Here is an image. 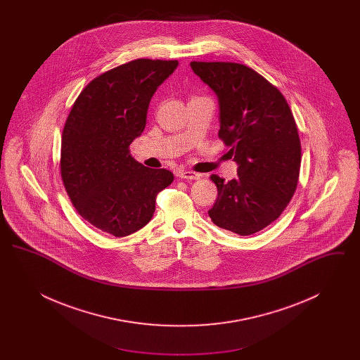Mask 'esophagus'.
<instances>
[{
	"mask_svg": "<svg viewBox=\"0 0 360 360\" xmlns=\"http://www.w3.org/2000/svg\"><path fill=\"white\" fill-rule=\"evenodd\" d=\"M178 176H179L181 179H188V181H195V179H200V178H201V174L193 172H179V174H178Z\"/></svg>",
	"mask_w": 360,
	"mask_h": 360,
	"instance_id": "esophagus-1",
	"label": "esophagus"
}]
</instances>
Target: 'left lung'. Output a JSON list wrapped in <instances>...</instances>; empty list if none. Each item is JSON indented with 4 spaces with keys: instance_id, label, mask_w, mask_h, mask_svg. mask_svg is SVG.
Instances as JSON below:
<instances>
[{
    "instance_id": "obj_1",
    "label": "left lung",
    "mask_w": 360,
    "mask_h": 360,
    "mask_svg": "<svg viewBox=\"0 0 360 360\" xmlns=\"http://www.w3.org/2000/svg\"><path fill=\"white\" fill-rule=\"evenodd\" d=\"M190 66L217 94L219 137L239 165L236 179L210 175L219 197L209 217L240 236L254 235L282 214L298 184L301 141L290 106L273 84L244 65Z\"/></svg>"
}]
</instances>
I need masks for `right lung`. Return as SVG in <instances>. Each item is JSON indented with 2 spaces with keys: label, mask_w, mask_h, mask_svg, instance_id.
Listing matches in <instances>:
<instances>
[{
  "label": "right lung",
  "mask_w": 360,
  "mask_h": 360,
  "mask_svg": "<svg viewBox=\"0 0 360 360\" xmlns=\"http://www.w3.org/2000/svg\"><path fill=\"white\" fill-rule=\"evenodd\" d=\"M178 60L136 59L90 81L70 110L62 134L60 175L77 212L87 223L124 238L151 220L158 193L174 175L148 169L129 153L146 128L158 86Z\"/></svg>",
  "instance_id": "add662e5"
}]
</instances>
